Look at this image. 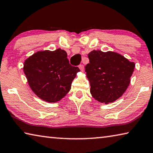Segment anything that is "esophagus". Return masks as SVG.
<instances>
[{
  "label": "esophagus",
  "instance_id": "obj_1",
  "mask_svg": "<svg viewBox=\"0 0 153 153\" xmlns=\"http://www.w3.org/2000/svg\"><path fill=\"white\" fill-rule=\"evenodd\" d=\"M79 68L80 70H81L82 71H84V65H79Z\"/></svg>",
  "mask_w": 153,
  "mask_h": 153
}]
</instances>
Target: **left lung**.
Masks as SVG:
<instances>
[{"label":"left lung","mask_w":153,"mask_h":153,"mask_svg":"<svg viewBox=\"0 0 153 153\" xmlns=\"http://www.w3.org/2000/svg\"><path fill=\"white\" fill-rule=\"evenodd\" d=\"M88 56L85 71L92 97L105 104L115 101L128 88L135 63L112 51L94 50Z\"/></svg>","instance_id":"8db88e82"}]
</instances>
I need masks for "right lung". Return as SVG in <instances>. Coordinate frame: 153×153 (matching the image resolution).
Masks as SVG:
<instances>
[{
    "label": "right lung",
    "mask_w": 153,
    "mask_h": 153,
    "mask_svg": "<svg viewBox=\"0 0 153 153\" xmlns=\"http://www.w3.org/2000/svg\"><path fill=\"white\" fill-rule=\"evenodd\" d=\"M67 54L61 48L38 51L25 61L24 71L32 91L46 102H56L71 89L79 71L69 64Z\"/></svg>",
    "instance_id": "1"
}]
</instances>
